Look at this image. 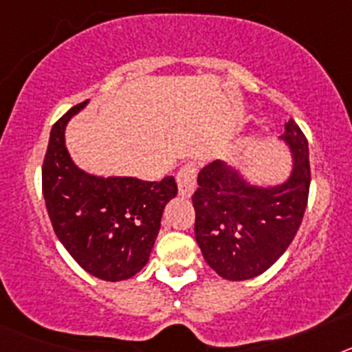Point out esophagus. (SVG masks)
Segmentation results:
<instances>
[{"mask_svg":"<svg viewBox=\"0 0 352 352\" xmlns=\"http://www.w3.org/2000/svg\"><path fill=\"white\" fill-rule=\"evenodd\" d=\"M195 179H197V166L195 164H186L176 174V182H178V190L179 195L183 197H190L194 192Z\"/></svg>","mask_w":352,"mask_h":352,"instance_id":"esophagus-1","label":"esophagus"}]
</instances>
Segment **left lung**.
<instances>
[{"mask_svg":"<svg viewBox=\"0 0 352 352\" xmlns=\"http://www.w3.org/2000/svg\"><path fill=\"white\" fill-rule=\"evenodd\" d=\"M284 139L294 153L292 176L280 186L257 188L222 162H211L197 176L192 195L195 239L203 257L227 280L261 275L287 250L309 203V142L294 120Z\"/></svg>","mask_w":352,"mask_h":352,"instance_id":"1","label":"left lung"}]
</instances>
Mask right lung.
I'll list each match as a JSON object with an SVG mask.
<instances>
[{
  "label": "right lung",
  "mask_w": 352,
  "mask_h": 352,
  "mask_svg": "<svg viewBox=\"0 0 352 352\" xmlns=\"http://www.w3.org/2000/svg\"><path fill=\"white\" fill-rule=\"evenodd\" d=\"M84 104L74 105L51 130L42 166L45 208L56 236L84 272L125 280L148 263L164 208L178 186L173 176L104 179L77 169L65 146V126Z\"/></svg>",
  "instance_id": "add662e5"
}]
</instances>
